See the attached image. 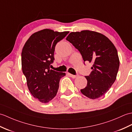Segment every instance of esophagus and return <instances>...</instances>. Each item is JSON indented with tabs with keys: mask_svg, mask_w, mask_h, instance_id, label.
<instances>
[{
	"mask_svg": "<svg viewBox=\"0 0 132 132\" xmlns=\"http://www.w3.org/2000/svg\"><path fill=\"white\" fill-rule=\"evenodd\" d=\"M68 75L70 76V77H72V78H75L77 77V75H72L71 73H68Z\"/></svg>",
	"mask_w": 132,
	"mask_h": 132,
	"instance_id": "1",
	"label": "esophagus"
}]
</instances>
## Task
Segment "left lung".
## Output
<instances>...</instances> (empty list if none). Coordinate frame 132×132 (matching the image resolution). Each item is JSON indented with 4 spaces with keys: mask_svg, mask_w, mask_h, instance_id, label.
Instances as JSON below:
<instances>
[{
    "mask_svg": "<svg viewBox=\"0 0 132 132\" xmlns=\"http://www.w3.org/2000/svg\"><path fill=\"white\" fill-rule=\"evenodd\" d=\"M66 39L78 49L84 61L93 64L90 75L85 76L87 85L81 92L92 99L104 95L116 80L119 68L115 46L104 35L89 30L71 32Z\"/></svg>",
    "mask_w": 132,
    "mask_h": 132,
    "instance_id": "left-lung-1",
    "label": "left lung"
}]
</instances>
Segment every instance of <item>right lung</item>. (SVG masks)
I'll return each instance as SVG.
<instances>
[{
  "label": "right lung",
  "instance_id": "obj_1",
  "mask_svg": "<svg viewBox=\"0 0 132 132\" xmlns=\"http://www.w3.org/2000/svg\"><path fill=\"white\" fill-rule=\"evenodd\" d=\"M69 33L43 29L32 34L23 47L22 71L29 92L41 103H48L56 96L60 78L65 76L50 69V66L54 60L56 43Z\"/></svg>",
  "mask_w": 132,
  "mask_h": 132
}]
</instances>
